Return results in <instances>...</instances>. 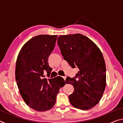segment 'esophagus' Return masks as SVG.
Here are the masks:
<instances>
[{"mask_svg":"<svg viewBox=\"0 0 123 123\" xmlns=\"http://www.w3.org/2000/svg\"><path fill=\"white\" fill-rule=\"evenodd\" d=\"M62 78H63V79L64 80H66V76H62Z\"/></svg>","mask_w":123,"mask_h":123,"instance_id":"esophagus-1","label":"esophagus"}]
</instances>
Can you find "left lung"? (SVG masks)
<instances>
[{"label": "left lung", "mask_w": 123, "mask_h": 123, "mask_svg": "<svg viewBox=\"0 0 123 123\" xmlns=\"http://www.w3.org/2000/svg\"><path fill=\"white\" fill-rule=\"evenodd\" d=\"M57 44L63 59L79 69L75 77L66 80L74 88L69 96L70 104L81 110L92 109L100 100L106 85L103 54L92 41L80 34L59 36Z\"/></svg>", "instance_id": "left-lung-1"}]
</instances>
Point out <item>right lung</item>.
I'll list each match as a JSON object with an SVG mask.
<instances>
[{"label":"right lung","instance_id":"right-lung-1","mask_svg":"<svg viewBox=\"0 0 123 123\" xmlns=\"http://www.w3.org/2000/svg\"><path fill=\"white\" fill-rule=\"evenodd\" d=\"M57 35H40L24 44L16 61V80L20 94L29 107L37 111L51 109L61 87L65 85L61 76L44 78V72L52 70L48 59L55 45Z\"/></svg>","mask_w":123,"mask_h":123}]
</instances>
